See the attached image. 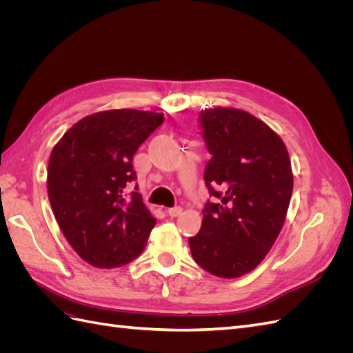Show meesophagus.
<instances>
[{
    "mask_svg": "<svg viewBox=\"0 0 353 353\" xmlns=\"http://www.w3.org/2000/svg\"><path fill=\"white\" fill-rule=\"evenodd\" d=\"M181 212H183V208H181V206H175V208L168 209V215H169L170 218H176V216L181 215Z\"/></svg>",
    "mask_w": 353,
    "mask_h": 353,
    "instance_id": "esophagus-1",
    "label": "esophagus"
}]
</instances>
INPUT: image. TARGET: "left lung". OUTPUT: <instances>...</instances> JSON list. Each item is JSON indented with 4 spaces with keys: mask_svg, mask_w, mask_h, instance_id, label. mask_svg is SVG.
Here are the masks:
<instances>
[{
    "mask_svg": "<svg viewBox=\"0 0 353 353\" xmlns=\"http://www.w3.org/2000/svg\"><path fill=\"white\" fill-rule=\"evenodd\" d=\"M200 134L212 154L205 184L213 201L203 209L190 250L203 270L237 279L258 266L285 221L293 191L292 163L281 138L240 109H205Z\"/></svg>",
    "mask_w": 353,
    "mask_h": 353,
    "instance_id": "1",
    "label": "left lung"
}]
</instances>
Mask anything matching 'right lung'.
Masks as SVG:
<instances>
[{"mask_svg": "<svg viewBox=\"0 0 353 353\" xmlns=\"http://www.w3.org/2000/svg\"><path fill=\"white\" fill-rule=\"evenodd\" d=\"M162 113L121 109L83 117L61 137L48 162V199L81 258L117 268L144 250L156 218L137 193L135 152L163 123Z\"/></svg>", "mask_w": 353, "mask_h": 353, "instance_id": "obj_1", "label": "right lung"}]
</instances>
